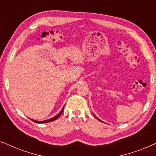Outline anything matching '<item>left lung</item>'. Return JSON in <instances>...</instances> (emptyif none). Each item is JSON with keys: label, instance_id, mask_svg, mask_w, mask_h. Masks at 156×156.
<instances>
[{"label": "left lung", "instance_id": "obj_1", "mask_svg": "<svg viewBox=\"0 0 156 156\" xmlns=\"http://www.w3.org/2000/svg\"><path fill=\"white\" fill-rule=\"evenodd\" d=\"M94 116H95V117H96V118H97V119H98V120H99V121H101V122H103V121H101V120H100V119H98V118H97V116H95V115H94Z\"/></svg>", "mask_w": 156, "mask_h": 156}]
</instances>
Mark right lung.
<instances>
[{
	"instance_id": "1",
	"label": "right lung",
	"mask_w": 156,
	"mask_h": 156,
	"mask_svg": "<svg viewBox=\"0 0 156 156\" xmlns=\"http://www.w3.org/2000/svg\"><path fill=\"white\" fill-rule=\"evenodd\" d=\"M63 111H64V107L62 108V109L61 111H60V112L58 114H57L56 116H54V117H52V118H51V119H48V120H44V121H35V120H33V119H31L32 121H34V122H35V123H48V122H51V121H55V120H56V119L58 118V117L60 116V115L62 114V112H63Z\"/></svg>"
}]
</instances>
